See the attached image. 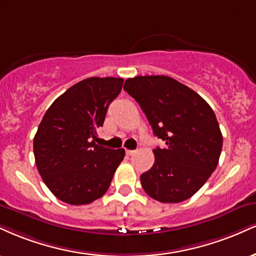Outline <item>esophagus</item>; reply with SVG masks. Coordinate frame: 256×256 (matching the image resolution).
Masks as SVG:
<instances>
[{
  "mask_svg": "<svg viewBox=\"0 0 256 256\" xmlns=\"http://www.w3.org/2000/svg\"><path fill=\"white\" fill-rule=\"evenodd\" d=\"M136 152V150H126V154H128V156H131V155H134V154Z\"/></svg>",
  "mask_w": 256,
  "mask_h": 256,
  "instance_id": "obj_1",
  "label": "esophagus"
}]
</instances>
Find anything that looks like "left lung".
I'll use <instances>...</instances> for the list:
<instances>
[{"label":"left lung","instance_id":"left-lung-1","mask_svg":"<svg viewBox=\"0 0 256 256\" xmlns=\"http://www.w3.org/2000/svg\"><path fill=\"white\" fill-rule=\"evenodd\" d=\"M124 89L140 104L154 134L166 143L154 150L152 167L140 175L143 190L161 202L190 198L214 173L223 146L210 104L164 75L128 78Z\"/></svg>","mask_w":256,"mask_h":256}]
</instances>
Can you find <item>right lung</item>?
Returning <instances> with one entry per match:
<instances>
[{
  "mask_svg": "<svg viewBox=\"0 0 256 256\" xmlns=\"http://www.w3.org/2000/svg\"><path fill=\"white\" fill-rule=\"evenodd\" d=\"M122 78H89L54 101L42 116L34 140L36 164L48 188L70 205L90 204L108 190L124 149L98 146L110 104Z\"/></svg>",
  "mask_w": 256,
  "mask_h": 256,
  "instance_id": "add662e5",
  "label": "right lung"
}]
</instances>
